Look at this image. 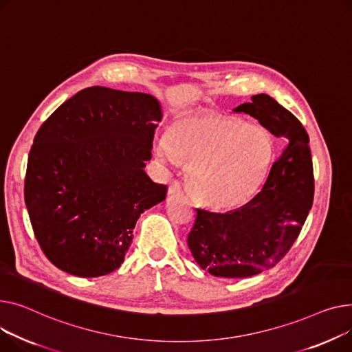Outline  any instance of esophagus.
<instances>
[{
  "label": "esophagus",
  "instance_id": "34e87169",
  "mask_svg": "<svg viewBox=\"0 0 352 352\" xmlns=\"http://www.w3.org/2000/svg\"><path fill=\"white\" fill-rule=\"evenodd\" d=\"M183 192V188H182V183L179 180H172L170 186H169V193H180Z\"/></svg>",
  "mask_w": 352,
  "mask_h": 352
}]
</instances>
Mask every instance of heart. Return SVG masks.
<instances>
[{"label":"heart","mask_w":352,"mask_h":352,"mask_svg":"<svg viewBox=\"0 0 352 352\" xmlns=\"http://www.w3.org/2000/svg\"><path fill=\"white\" fill-rule=\"evenodd\" d=\"M157 157L189 162L195 197L212 208H233L250 199L273 162V139L260 125L217 115L192 113L175 120L156 142Z\"/></svg>","instance_id":"1"}]
</instances>
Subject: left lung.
Instances as JSON below:
<instances>
[{
    "label": "left lung",
    "mask_w": 352,
    "mask_h": 352,
    "mask_svg": "<svg viewBox=\"0 0 352 352\" xmlns=\"http://www.w3.org/2000/svg\"><path fill=\"white\" fill-rule=\"evenodd\" d=\"M234 112L257 119L284 148L250 201L226 213L196 209L189 249L203 270L224 278L252 277L274 267L297 240L314 200L311 151L301 122L265 94Z\"/></svg>",
    "instance_id": "obj_1"
}]
</instances>
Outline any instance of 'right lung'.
Masks as SVG:
<instances>
[{
  "label": "right lung",
  "mask_w": 352,
  "mask_h": 352,
  "mask_svg": "<svg viewBox=\"0 0 352 352\" xmlns=\"http://www.w3.org/2000/svg\"><path fill=\"white\" fill-rule=\"evenodd\" d=\"M160 120L149 94L91 87L41 125L24 197L41 250L59 270L78 277L112 273L140 214L166 199L168 186L143 170Z\"/></svg>",
  "instance_id": "add662e5"
}]
</instances>
